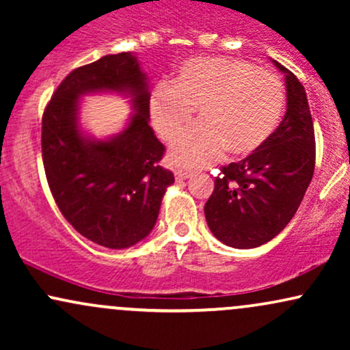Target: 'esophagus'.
<instances>
[{
  "instance_id": "obj_1",
  "label": "esophagus",
  "mask_w": 350,
  "mask_h": 350,
  "mask_svg": "<svg viewBox=\"0 0 350 350\" xmlns=\"http://www.w3.org/2000/svg\"><path fill=\"white\" fill-rule=\"evenodd\" d=\"M174 176H176V180H186V179L191 178V172H189V171H176Z\"/></svg>"
}]
</instances>
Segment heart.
I'll use <instances>...</instances> for the list:
<instances>
[{
  "instance_id": "b5f03b06",
  "label": "heart",
  "mask_w": 350,
  "mask_h": 350,
  "mask_svg": "<svg viewBox=\"0 0 350 350\" xmlns=\"http://www.w3.org/2000/svg\"><path fill=\"white\" fill-rule=\"evenodd\" d=\"M198 120L172 143L170 161L179 167H204L226 151L235 158L267 143L284 110V88L271 70L240 59L202 55L178 67L171 83L159 82L150 97L151 123L166 142Z\"/></svg>"
}]
</instances>
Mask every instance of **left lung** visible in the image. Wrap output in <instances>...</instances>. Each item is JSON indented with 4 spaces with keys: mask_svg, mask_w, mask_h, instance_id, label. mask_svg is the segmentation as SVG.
I'll return each instance as SVG.
<instances>
[{
    "mask_svg": "<svg viewBox=\"0 0 350 350\" xmlns=\"http://www.w3.org/2000/svg\"><path fill=\"white\" fill-rule=\"evenodd\" d=\"M284 74L286 113L267 143L239 163L222 167L206 202L207 226L220 242L255 248L270 242L295 217L314 174V126L306 90Z\"/></svg>",
    "mask_w": 350,
    "mask_h": 350,
    "instance_id": "1",
    "label": "left lung"
}]
</instances>
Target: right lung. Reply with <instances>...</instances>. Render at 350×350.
I'll use <instances>...</instances> for the list:
<instances>
[{
  "label": "right lung",
  "instance_id": "obj_1",
  "mask_svg": "<svg viewBox=\"0 0 350 350\" xmlns=\"http://www.w3.org/2000/svg\"><path fill=\"white\" fill-rule=\"evenodd\" d=\"M107 91L130 96L134 113L120 134L98 140L79 126V98ZM41 143L55 204L80 235L120 250L151 234L174 176L158 164L164 146L150 126L148 79L136 55H103L72 70L44 110Z\"/></svg>",
  "mask_w": 350,
  "mask_h": 350
}]
</instances>
